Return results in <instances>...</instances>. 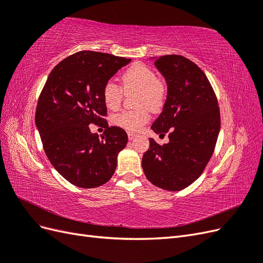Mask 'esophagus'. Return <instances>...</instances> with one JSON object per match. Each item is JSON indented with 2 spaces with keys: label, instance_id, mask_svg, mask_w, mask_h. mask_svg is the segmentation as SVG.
Returning <instances> with one entry per match:
<instances>
[{
  "label": "esophagus",
  "instance_id": "esophagus-1",
  "mask_svg": "<svg viewBox=\"0 0 263 263\" xmlns=\"http://www.w3.org/2000/svg\"><path fill=\"white\" fill-rule=\"evenodd\" d=\"M127 135H128V138H129V140H134L135 138H136V137L138 136L137 134H134V133H128Z\"/></svg>",
  "mask_w": 263,
  "mask_h": 263
}]
</instances>
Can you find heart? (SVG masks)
<instances>
[{
	"instance_id": "1",
	"label": "heart",
	"mask_w": 263,
	"mask_h": 263,
	"mask_svg": "<svg viewBox=\"0 0 263 263\" xmlns=\"http://www.w3.org/2000/svg\"><path fill=\"white\" fill-rule=\"evenodd\" d=\"M121 87L113 81L105 83L102 91L104 104L109 109L119 107L123 100V92L137 91L136 104L140 106L136 109L122 110L112 116L114 125L129 132H137L148 123L149 108L159 110L165 101V85L157 79L153 69L142 63H135L127 69L121 77Z\"/></svg>"
}]
</instances>
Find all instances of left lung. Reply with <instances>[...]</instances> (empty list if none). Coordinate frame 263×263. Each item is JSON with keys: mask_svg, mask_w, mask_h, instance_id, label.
Segmentation results:
<instances>
[{"mask_svg": "<svg viewBox=\"0 0 263 263\" xmlns=\"http://www.w3.org/2000/svg\"><path fill=\"white\" fill-rule=\"evenodd\" d=\"M168 86L161 114L151 125L156 134L169 133V144L149 139L142 169L154 185L180 191L201 176L214 153L220 129L218 102L208 77L179 54L153 58Z\"/></svg>", "mask_w": 263, "mask_h": 263, "instance_id": "8db88e82", "label": "left lung"}]
</instances>
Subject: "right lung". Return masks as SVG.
<instances>
[{
  "label": "right lung",
  "instance_id": "add662e5",
  "mask_svg": "<svg viewBox=\"0 0 263 263\" xmlns=\"http://www.w3.org/2000/svg\"><path fill=\"white\" fill-rule=\"evenodd\" d=\"M132 61L97 51H79L60 61L39 95L35 123L49 161L71 184L98 187L115 172L117 156L128 141L126 132L108 126L102 91ZM90 123L105 125L100 139Z\"/></svg>",
  "mask_w": 263,
  "mask_h": 263
}]
</instances>
